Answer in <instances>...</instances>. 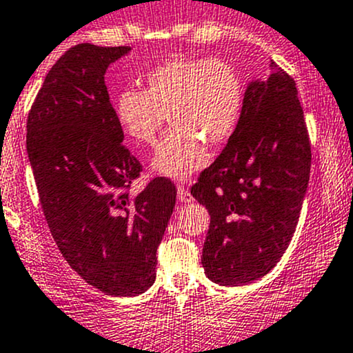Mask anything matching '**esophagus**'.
<instances>
[{"label":"esophagus","mask_w":353,"mask_h":353,"mask_svg":"<svg viewBox=\"0 0 353 353\" xmlns=\"http://www.w3.org/2000/svg\"><path fill=\"white\" fill-rule=\"evenodd\" d=\"M177 198H179L181 203H190L193 196L190 194V191L183 186V184H177Z\"/></svg>","instance_id":"esophagus-1"}]
</instances>
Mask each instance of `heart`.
<instances>
[{
    "mask_svg": "<svg viewBox=\"0 0 353 353\" xmlns=\"http://www.w3.org/2000/svg\"><path fill=\"white\" fill-rule=\"evenodd\" d=\"M145 90L124 88L114 101L121 130L138 145H154L169 116L172 131L157 147V174L186 179L210 160L206 145L220 148L232 138L244 108V85L236 68L220 59L184 58L157 65Z\"/></svg>",
    "mask_w": 353,
    "mask_h": 353,
    "instance_id": "obj_1",
    "label": "heart"
}]
</instances>
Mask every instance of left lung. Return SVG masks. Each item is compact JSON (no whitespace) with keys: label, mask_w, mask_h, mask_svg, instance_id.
Wrapping results in <instances>:
<instances>
[{"label":"left lung","mask_w":353,"mask_h":353,"mask_svg":"<svg viewBox=\"0 0 353 353\" xmlns=\"http://www.w3.org/2000/svg\"><path fill=\"white\" fill-rule=\"evenodd\" d=\"M249 81L236 133L191 194L210 213L201 265L212 282L241 287L283 256L309 184L311 145L295 81L273 61Z\"/></svg>","instance_id":"left-lung-1"}]
</instances>
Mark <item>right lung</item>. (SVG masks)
Listing matches in <instances>:
<instances>
[{"instance_id": "obj_1", "label": "right lung", "mask_w": 353, "mask_h": 353, "mask_svg": "<svg viewBox=\"0 0 353 353\" xmlns=\"http://www.w3.org/2000/svg\"><path fill=\"white\" fill-rule=\"evenodd\" d=\"M130 52L71 48L48 73L27 121L28 162L59 251L85 282L119 297L154 285L177 194L165 177L128 193L141 165L123 147L104 74Z\"/></svg>"}]
</instances>
